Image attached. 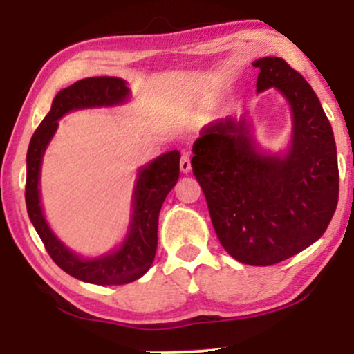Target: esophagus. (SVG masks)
I'll return each mask as SVG.
<instances>
[{
    "label": "esophagus",
    "mask_w": 354,
    "mask_h": 354,
    "mask_svg": "<svg viewBox=\"0 0 354 354\" xmlns=\"http://www.w3.org/2000/svg\"><path fill=\"white\" fill-rule=\"evenodd\" d=\"M180 168H181L183 173H189L191 171V160H189V154L188 153H183L181 154Z\"/></svg>",
    "instance_id": "1"
}]
</instances>
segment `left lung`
Masks as SVG:
<instances>
[{
	"mask_svg": "<svg viewBox=\"0 0 354 354\" xmlns=\"http://www.w3.org/2000/svg\"><path fill=\"white\" fill-rule=\"evenodd\" d=\"M253 66L259 70L256 91L276 88L293 111L288 153L259 151L246 121L226 118L203 129L191 166L223 248L239 263L270 266L326 231L339 173L331 124L308 81L276 56Z\"/></svg>",
	"mask_w": 354,
	"mask_h": 354,
	"instance_id": "left-lung-1",
	"label": "left lung"
}]
</instances>
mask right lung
<instances>
[{
  "label": "right lung",
  "instance_id": "1",
  "mask_svg": "<svg viewBox=\"0 0 354 354\" xmlns=\"http://www.w3.org/2000/svg\"><path fill=\"white\" fill-rule=\"evenodd\" d=\"M128 96L126 81L113 76H95L76 81L55 96L50 113L36 128L28 146L24 189L28 216L53 261L73 278L93 284L131 283L149 270L156 254L160 209L180 178V151L173 149L161 154L140 169L133 194V216L123 245L113 253L91 259L80 258L68 250L48 226L39 205V169L44 149L55 135L61 116L75 109L116 106L124 103Z\"/></svg>",
  "mask_w": 354,
  "mask_h": 354
}]
</instances>
